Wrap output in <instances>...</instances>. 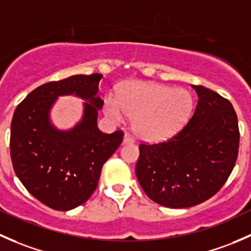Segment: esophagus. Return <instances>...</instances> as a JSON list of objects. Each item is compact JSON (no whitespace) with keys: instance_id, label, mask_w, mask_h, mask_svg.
<instances>
[{"instance_id":"obj_1","label":"esophagus","mask_w":251,"mask_h":251,"mask_svg":"<svg viewBox=\"0 0 251 251\" xmlns=\"http://www.w3.org/2000/svg\"><path fill=\"white\" fill-rule=\"evenodd\" d=\"M134 138L131 135H129V134H126L125 135V139H123V144H133L134 143Z\"/></svg>"}]
</instances>
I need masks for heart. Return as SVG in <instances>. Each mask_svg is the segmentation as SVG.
Segmentation results:
<instances>
[{
  "label": "heart",
  "instance_id": "1",
  "mask_svg": "<svg viewBox=\"0 0 251 251\" xmlns=\"http://www.w3.org/2000/svg\"><path fill=\"white\" fill-rule=\"evenodd\" d=\"M193 104L192 94L183 88L131 82L121 89L118 97L105 98L104 110L116 123L134 118L133 129L139 138L159 143L172 138L187 123Z\"/></svg>",
  "mask_w": 251,
  "mask_h": 251
}]
</instances>
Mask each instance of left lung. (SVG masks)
<instances>
[{
    "label": "left lung",
    "instance_id": "8db88e82",
    "mask_svg": "<svg viewBox=\"0 0 251 251\" xmlns=\"http://www.w3.org/2000/svg\"><path fill=\"white\" fill-rule=\"evenodd\" d=\"M192 88L198 102L187 125L168 141L139 146V183L168 208H190L213 197L238 156V120L231 102L203 86Z\"/></svg>",
    "mask_w": 251,
    "mask_h": 251
}]
</instances>
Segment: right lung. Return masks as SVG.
I'll list each match as a JSON object with an SVG mask.
<instances>
[{"label":"right lung","mask_w":251,"mask_h":251,"mask_svg":"<svg viewBox=\"0 0 251 251\" xmlns=\"http://www.w3.org/2000/svg\"><path fill=\"white\" fill-rule=\"evenodd\" d=\"M102 75H75L48 82L30 93L10 123L13 169L27 191L55 210H71L92 196L105 162L123 140V131L105 134L97 125L102 101L98 97ZM61 95L86 100L82 120L70 131L51 125L50 108Z\"/></svg>","instance_id":"obj_1"}]
</instances>
